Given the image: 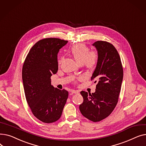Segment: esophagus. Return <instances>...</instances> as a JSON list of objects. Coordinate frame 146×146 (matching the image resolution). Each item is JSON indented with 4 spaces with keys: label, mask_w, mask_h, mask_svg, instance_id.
I'll list each match as a JSON object with an SVG mask.
<instances>
[{
    "label": "esophagus",
    "mask_w": 146,
    "mask_h": 146,
    "mask_svg": "<svg viewBox=\"0 0 146 146\" xmlns=\"http://www.w3.org/2000/svg\"><path fill=\"white\" fill-rule=\"evenodd\" d=\"M71 92H72V93H73V94H79V90H72Z\"/></svg>",
    "instance_id": "1"
}]
</instances>
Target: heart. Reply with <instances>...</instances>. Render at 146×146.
<instances>
[{"mask_svg": "<svg viewBox=\"0 0 146 146\" xmlns=\"http://www.w3.org/2000/svg\"><path fill=\"white\" fill-rule=\"evenodd\" d=\"M72 56L80 64H83L89 69L94 68L98 62V54L95 51H89V48L85 43H79L74 45L70 51ZM61 58L58 61L60 65ZM83 79V76L78 78V80L80 81Z\"/></svg>", "mask_w": 146, "mask_h": 146, "instance_id": "b5f03b06", "label": "heart"}]
</instances>
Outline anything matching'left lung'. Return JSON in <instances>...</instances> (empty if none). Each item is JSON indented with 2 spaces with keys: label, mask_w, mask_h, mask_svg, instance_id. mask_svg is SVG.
Instances as JSON below:
<instances>
[{
  "label": "left lung",
  "mask_w": 146,
  "mask_h": 146,
  "mask_svg": "<svg viewBox=\"0 0 146 146\" xmlns=\"http://www.w3.org/2000/svg\"><path fill=\"white\" fill-rule=\"evenodd\" d=\"M98 51V60L91 80L97 82L95 93L81 91L83 102L79 110L83 115L93 122L108 117L118 103L123 79L119 54L114 46L106 41L93 44Z\"/></svg>",
  "instance_id": "left-lung-1"
}]
</instances>
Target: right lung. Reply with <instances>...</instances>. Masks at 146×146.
Instances as JSON below:
<instances>
[{"instance_id":"obj_1","label":"right lung","mask_w":146,"mask_h":146,"mask_svg":"<svg viewBox=\"0 0 146 146\" xmlns=\"http://www.w3.org/2000/svg\"><path fill=\"white\" fill-rule=\"evenodd\" d=\"M67 41L44 38L29 50L23 64L22 77L27 103L34 115L45 123L57 121L61 116L68 92L54 88L51 76L58 70L57 54Z\"/></svg>"}]
</instances>
